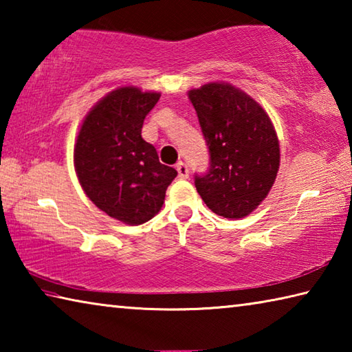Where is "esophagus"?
<instances>
[{
  "label": "esophagus",
  "mask_w": 352,
  "mask_h": 352,
  "mask_svg": "<svg viewBox=\"0 0 352 352\" xmlns=\"http://www.w3.org/2000/svg\"><path fill=\"white\" fill-rule=\"evenodd\" d=\"M177 172H178V177H180L182 180H186V178L189 177L188 166L184 164L183 162H178V163H177Z\"/></svg>",
  "instance_id": "obj_1"
}]
</instances>
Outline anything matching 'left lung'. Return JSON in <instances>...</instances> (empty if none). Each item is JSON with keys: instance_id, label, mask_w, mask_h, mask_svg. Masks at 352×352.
Instances as JSON below:
<instances>
[{"instance_id": "left-lung-1", "label": "left lung", "mask_w": 352, "mask_h": 352, "mask_svg": "<svg viewBox=\"0 0 352 352\" xmlns=\"http://www.w3.org/2000/svg\"><path fill=\"white\" fill-rule=\"evenodd\" d=\"M210 151V169L195 188L212 212L242 219L261 205L279 169V141L265 110L230 83L190 90Z\"/></svg>"}]
</instances>
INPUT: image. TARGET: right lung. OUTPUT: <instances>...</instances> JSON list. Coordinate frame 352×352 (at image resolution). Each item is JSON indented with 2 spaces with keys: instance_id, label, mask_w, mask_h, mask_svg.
<instances>
[{
  "instance_id": "1",
  "label": "right lung",
  "mask_w": 352,
  "mask_h": 352,
  "mask_svg": "<svg viewBox=\"0 0 352 352\" xmlns=\"http://www.w3.org/2000/svg\"><path fill=\"white\" fill-rule=\"evenodd\" d=\"M158 99L160 93L135 87L109 93L83 119L74 146L76 172L88 199L129 225L144 223L162 210L166 189L177 177L141 136Z\"/></svg>"
}]
</instances>
